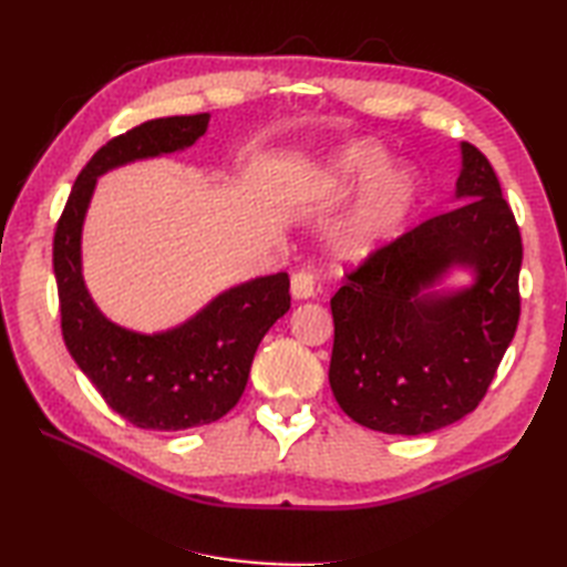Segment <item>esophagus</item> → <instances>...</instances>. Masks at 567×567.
Instances as JSON below:
<instances>
[{
	"instance_id": "esophagus-1",
	"label": "esophagus",
	"mask_w": 567,
	"mask_h": 567,
	"mask_svg": "<svg viewBox=\"0 0 567 567\" xmlns=\"http://www.w3.org/2000/svg\"><path fill=\"white\" fill-rule=\"evenodd\" d=\"M317 295V275L311 270H302L292 275V297L295 299H311Z\"/></svg>"
}]
</instances>
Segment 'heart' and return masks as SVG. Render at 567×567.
Listing matches in <instances>:
<instances>
[{"label":"heart","instance_id":"b5f03b06","mask_svg":"<svg viewBox=\"0 0 567 567\" xmlns=\"http://www.w3.org/2000/svg\"><path fill=\"white\" fill-rule=\"evenodd\" d=\"M388 155L370 143H351L331 155L321 171L323 192L368 187V197L341 240L348 260H363L402 231L416 204V179L406 171L388 173Z\"/></svg>","mask_w":567,"mask_h":567}]
</instances>
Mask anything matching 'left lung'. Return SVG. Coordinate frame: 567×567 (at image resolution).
<instances>
[{
    "label": "left lung",
    "mask_w": 567,
    "mask_h": 567,
    "mask_svg": "<svg viewBox=\"0 0 567 567\" xmlns=\"http://www.w3.org/2000/svg\"><path fill=\"white\" fill-rule=\"evenodd\" d=\"M461 155L457 207L372 252L331 297V390L372 431L419 436L473 412L519 323V226L485 155ZM455 269L470 286L444 287Z\"/></svg>",
    "instance_id": "left-lung-1"
}]
</instances>
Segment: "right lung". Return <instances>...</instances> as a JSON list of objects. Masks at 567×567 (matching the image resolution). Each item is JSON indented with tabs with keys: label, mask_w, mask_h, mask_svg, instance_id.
Segmentation results:
<instances>
[{
	"label": "right lung",
	"mask_w": 567,
	"mask_h": 567,
	"mask_svg": "<svg viewBox=\"0 0 567 567\" xmlns=\"http://www.w3.org/2000/svg\"><path fill=\"white\" fill-rule=\"evenodd\" d=\"M207 126L209 114L167 116L112 138L82 167L55 228L53 270L68 351L104 402L138 429L185 431L231 412L258 343L290 309V277L277 272L228 287L173 329L141 333L106 319L84 285L82 226L97 177L187 151Z\"/></svg>",
	"instance_id": "add662e5"
}]
</instances>
